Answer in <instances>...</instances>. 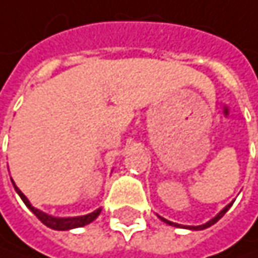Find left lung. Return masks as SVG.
I'll use <instances>...</instances> for the list:
<instances>
[{
	"label": "left lung",
	"mask_w": 258,
	"mask_h": 258,
	"mask_svg": "<svg viewBox=\"0 0 258 258\" xmlns=\"http://www.w3.org/2000/svg\"><path fill=\"white\" fill-rule=\"evenodd\" d=\"M233 204V201L232 203H229L222 212H219L214 217H213L212 220H209L207 223H204V225H200V226H183V225H179V223H173V222H170V220H167V219H164V217H161V216H158V219L160 220H163L164 223H167V225H170V226H175V228H185V229H191V230H203V229H207V228H210L212 225H214L216 222H219L223 216H225V213L228 212L230 209V206Z\"/></svg>",
	"instance_id": "1"
}]
</instances>
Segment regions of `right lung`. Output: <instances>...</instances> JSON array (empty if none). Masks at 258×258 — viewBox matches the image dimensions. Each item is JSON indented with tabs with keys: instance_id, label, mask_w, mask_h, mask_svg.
Masks as SVG:
<instances>
[{
	"instance_id": "1",
	"label": "right lung",
	"mask_w": 258,
	"mask_h": 258,
	"mask_svg": "<svg viewBox=\"0 0 258 258\" xmlns=\"http://www.w3.org/2000/svg\"><path fill=\"white\" fill-rule=\"evenodd\" d=\"M11 182H13V186H14L16 192L20 195V198L23 200V203L26 204V207H28L29 210L33 213L45 226L51 228V229L69 230L75 229V228H82L85 225H89L91 222H94V220L100 216V213H101V209H97V210H94V212L89 213V214H85V216H76V217H54V216H51V214H46V213L35 209V207L30 204V201L26 198V195L16 186V183H14L13 179H11Z\"/></svg>"
}]
</instances>
